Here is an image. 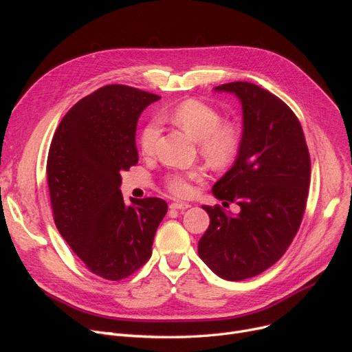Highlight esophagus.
I'll use <instances>...</instances> for the list:
<instances>
[{
	"mask_svg": "<svg viewBox=\"0 0 352 352\" xmlns=\"http://www.w3.org/2000/svg\"><path fill=\"white\" fill-rule=\"evenodd\" d=\"M189 207H190L189 202H182V201H176V202H172V204H170V208H172V210H180V211L188 210Z\"/></svg>",
	"mask_w": 352,
	"mask_h": 352,
	"instance_id": "esophagus-1",
	"label": "esophagus"
}]
</instances>
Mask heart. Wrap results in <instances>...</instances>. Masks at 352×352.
I'll list each match as a JSON object with an SVG mask.
<instances>
[{
  "instance_id": "b5f03b06",
  "label": "heart",
  "mask_w": 352,
  "mask_h": 352,
  "mask_svg": "<svg viewBox=\"0 0 352 352\" xmlns=\"http://www.w3.org/2000/svg\"><path fill=\"white\" fill-rule=\"evenodd\" d=\"M160 120L170 122L198 142L199 151L210 163L223 166L232 162L241 144V132L238 126L221 122L219 110L199 100H186L177 104L172 110L160 114ZM160 136L158 120H150L142 129L140 145L144 154H153ZM201 177L198 168L188 172H176L167 176V188L176 195H188L190 192V180Z\"/></svg>"
}]
</instances>
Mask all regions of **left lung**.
<instances>
[{
    "mask_svg": "<svg viewBox=\"0 0 352 352\" xmlns=\"http://www.w3.org/2000/svg\"><path fill=\"white\" fill-rule=\"evenodd\" d=\"M214 91L239 100L242 136L235 162L212 185V195L236 202L241 211L202 206L210 226L198 254L220 278L243 280L272 267L296 235L310 186V154L300 120L269 91L250 82Z\"/></svg>",
    "mask_w": 352,
    "mask_h": 352,
    "instance_id": "8db88e82",
    "label": "left lung"
}]
</instances>
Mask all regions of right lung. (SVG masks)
Here are the masks:
<instances>
[{
    "label": "right lung",
    "mask_w": 352,
    "mask_h": 352,
    "mask_svg": "<svg viewBox=\"0 0 352 352\" xmlns=\"http://www.w3.org/2000/svg\"><path fill=\"white\" fill-rule=\"evenodd\" d=\"M160 97L109 85L63 117L48 153L47 177L56 226L87 267L109 280L131 276L151 257L167 212L162 198H131L122 172L138 163L136 124Z\"/></svg>",
    "instance_id": "right-lung-1"
}]
</instances>
